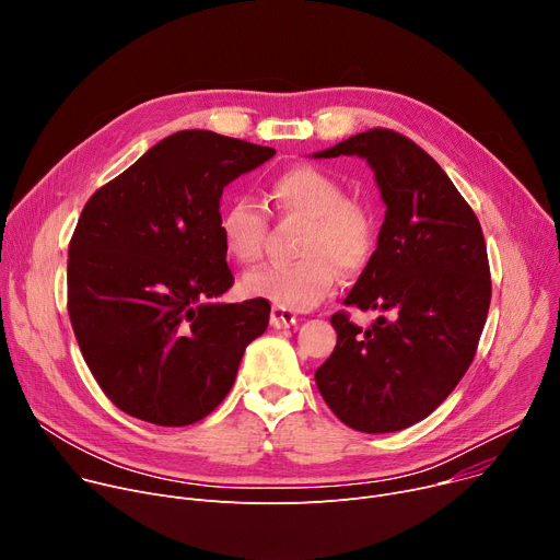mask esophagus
Returning a JSON list of instances; mask_svg holds the SVG:
<instances>
[{
	"label": "esophagus",
	"mask_w": 560,
	"mask_h": 560,
	"mask_svg": "<svg viewBox=\"0 0 560 560\" xmlns=\"http://www.w3.org/2000/svg\"><path fill=\"white\" fill-rule=\"evenodd\" d=\"M294 322H296V315H294L292 311L281 308V306H272V311H270V324H272L275 328H290Z\"/></svg>",
	"instance_id": "1"
}]
</instances>
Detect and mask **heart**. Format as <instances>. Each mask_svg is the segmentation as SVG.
I'll return each instance as SVG.
<instances>
[{
	"label": "heart",
	"mask_w": 560,
	"mask_h": 560,
	"mask_svg": "<svg viewBox=\"0 0 560 560\" xmlns=\"http://www.w3.org/2000/svg\"><path fill=\"white\" fill-rule=\"evenodd\" d=\"M266 196L281 219L303 221L296 245L301 259L247 272L243 277L247 296L288 311H306L332 290L337 266L343 272H360L369 264L375 247V219L360 200L346 198L332 176L296 165L277 174ZM219 228L225 249L238 264H254L264 254L268 217L254 198H232L221 212Z\"/></svg>",
	"instance_id": "b5f03b06"
}]
</instances>
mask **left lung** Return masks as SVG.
Segmentation results:
<instances>
[{"label": "left lung", "mask_w": 560, "mask_h": 560, "mask_svg": "<svg viewBox=\"0 0 560 560\" xmlns=\"http://www.w3.org/2000/svg\"><path fill=\"white\" fill-rule=\"evenodd\" d=\"M315 156L366 159L386 206L377 249L343 301L384 315L364 330L335 313L337 346L315 382L346 427L401 431L431 416L474 362L491 303L482 228L444 170L393 129Z\"/></svg>", "instance_id": "left-lung-1"}]
</instances>
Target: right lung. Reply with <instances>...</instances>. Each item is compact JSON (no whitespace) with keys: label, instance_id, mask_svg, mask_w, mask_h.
Segmentation results:
<instances>
[{"label":"right lung","instance_id":"1","mask_svg":"<svg viewBox=\"0 0 560 560\" xmlns=\"http://www.w3.org/2000/svg\"><path fill=\"white\" fill-rule=\"evenodd\" d=\"M272 147L185 129L100 187L69 243L67 308L82 358L120 411L187 427L230 393L270 303H212L232 288L221 196Z\"/></svg>","mask_w":560,"mask_h":560}]
</instances>
